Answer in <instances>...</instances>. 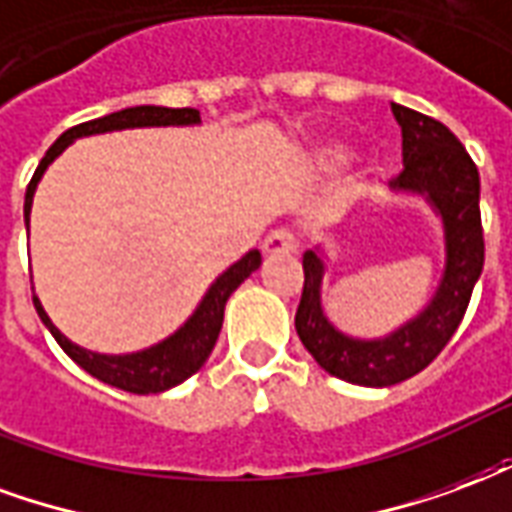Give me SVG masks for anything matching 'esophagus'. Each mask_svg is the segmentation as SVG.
<instances>
[{
  "label": "esophagus",
  "mask_w": 512,
  "mask_h": 512,
  "mask_svg": "<svg viewBox=\"0 0 512 512\" xmlns=\"http://www.w3.org/2000/svg\"><path fill=\"white\" fill-rule=\"evenodd\" d=\"M264 256H281V253L297 251V234L292 229H275L267 234V240L261 245Z\"/></svg>",
  "instance_id": "34e87169"
}]
</instances>
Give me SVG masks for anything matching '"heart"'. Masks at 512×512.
<instances>
[{
	"mask_svg": "<svg viewBox=\"0 0 512 512\" xmlns=\"http://www.w3.org/2000/svg\"><path fill=\"white\" fill-rule=\"evenodd\" d=\"M346 158H349V152L343 147H327L322 152V163H327V166H341V163H346Z\"/></svg>",
	"mask_w": 512,
	"mask_h": 512,
	"instance_id": "1",
	"label": "heart"
}]
</instances>
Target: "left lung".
Segmentation results:
<instances>
[{
	"instance_id": "8db88e82",
	"label": "left lung",
	"mask_w": 512,
	"mask_h": 512,
	"mask_svg": "<svg viewBox=\"0 0 512 512\" xmlns=\"http://www.w3.org/2000/svg\"><path fill=\"white\" fill-rule=\"evenodd\" d=\"M404 136V171L393 188L423 193L445 223V275L417 319L379 341H357L335 330L322 311L324 261L302 256V297L294 327L302 346L330 376L363 387H390L420 374L453 338L486 261L480 220V174L464 144L434 117L393 103Z\"/></svg>"
}]
</instances>
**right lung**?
I'll use <instances>...</instances> for the list:
<instances>
[{"mask_svg":"<svg viewBox=\"0 0 512 512\" xmlns=\"http://www.w3.org/2000/svg\"><path fill=\"white\" fill-rule=\"evenodd\" d=\"M201 114L196 108H166V106H133L106 114L100 119H89L81 122L76 128L65 130L62 136L48 147L46 158L40 160V166L29 179L24 196V218L26 229H29V210H32V196L43 171L48 169V163L57 158L59 152L73 141V138L92 136V133H108V130H125V128H149V125H196ZM261 253L251 251L245 253L237 264H231L229 270L220 275L218 281L212 283L210 292L204 294V300L196 308V313L190 316L188 322L179 327L177 333L160 341L158 346H149L144 352L136 354H98L81 349L73 341H67L65 335L59 333L57 327L51 324L48 313L43 311V305L32 294L35 302V311L40 316V322L46 324L51 335L57 338V343L65 349V354L78 363L87 374H92L100 382L119 387L125 393L136 395H149V393H163L169 387H177L179 382H185L188 376L199 371L201 365L207 363V357L215 349L218 341L220 327H223V311H226V302H229L231 292L240 286L251 272L259 270Z\"/></svg>","mask_w":512,"mask_h":512,"instance_id":"right-lung-1","label":"right lung"}]
</instances>
